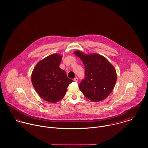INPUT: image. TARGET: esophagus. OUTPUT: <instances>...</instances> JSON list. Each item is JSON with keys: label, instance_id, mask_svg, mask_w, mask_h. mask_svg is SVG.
<instances>
[{"label": "esophagus", "instance_id": "esophagus-1", "mask_svg": "<svg viewBox=\"0 0 148 148\" xmlns=\"http://www.w3.org/2000/svg\"><path fill=\"white\" fill-rule=\"evenodd\" d=\"M73 80H74L75 82H78V78H77V77H75V78L73 79Z\"/></svg>", "mask_w": 148, "mask_h": 148}]
</instances>
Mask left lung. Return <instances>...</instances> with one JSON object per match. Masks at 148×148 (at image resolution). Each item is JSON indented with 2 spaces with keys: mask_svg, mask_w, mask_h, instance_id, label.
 <instances>
[{
  "mask_svg": "<svg viewBox=\"0 0 148 148\" xmlns=\"http://www.w3.org/2000/svg\"><path fill=\"white\" fill-rule=\"evenodd\" d=\"M75 55L83 62L85 77L79 85L85 96L93 102L106 99L113 90L117 80L114 67L103 56L85 54L75 51Z\"/></svg>",
  "mask_w": 148,
  "mask_h": 148,
  "instance_id": "8db88e82",
  "label": "left lung"
}]
</instances>
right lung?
I'll use <instances>...</instances> for the list:
<instances>
[{"mask_svg":"<svg viewBox=\"0 0 148 148\" xmlns=\"http://www.w3.org/2000/svg\"><path fill=\"white\" fill-rule=\"evenodd\" d=\"M62 56L53 53L45 58L35 65L31 82L38 95L46 101L57 103L65 95L67 87L73 82L63 69L59 67Z\"/></svg>","mask_w":148,"mask_h":148,"instance_id":"right-lung-1","label":"right lung"}]
</instances>
